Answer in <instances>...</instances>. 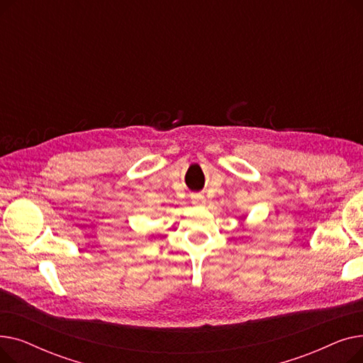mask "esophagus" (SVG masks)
<instances>
[{
	"instance_id": "34e87169",
	"label": "esophagus",
	"mask_w": 363,
	"mask_h": 363,
	"mask_svg": "<svg viewBox=\"0 0 363 363\" xmlns=\"http://www.w3.org/2000/svg\"><path fill=\"white\" fill-rule=\"evenodd\" d=\"M193 203L197 204V206H204V204H206V200H204L203 196H199V194H197V196L193 197Z\"/></svg>"
}]
</instances>
